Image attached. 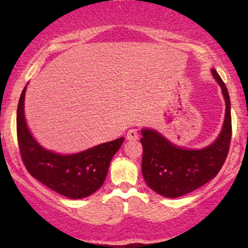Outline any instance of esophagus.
<instances>
[{"mask_svg":"<svg viewBox=\"0 0 248 248\" xmlns=\"http://www.w3.org/2000/svg\"><path fill=\"white\" fill-rule=\"evenodd\" d=\"M126 139H127L128 141H135V140H138V139H139L138 131L135 130V128H132V130H130V131L127 132Z\"/></svg>","mask_w":248,"mask_h":248,"instance_id":"obj_1","label":"esophagus"}]
</instances>
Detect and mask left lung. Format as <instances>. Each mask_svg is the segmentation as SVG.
Returning a JSON list of instances; mask_svg holds the SVG:
<instances>
[{"instance_id": "1", "label": "left lung", "mask_w": 248, "mask_h": 248, "mask_svg": "<svg viewBox=\"0 0 248 248\" xmlns=\"http://www.w3.org/2000/svg\"><path fill=\"white\" fill-rule=\"evenodd\" d=\"M211 73L221 88L226 104L221 131L211 144L201 149L178 147L158 131L142 128V175L152 191L165 198L188 194L215 178L221 169L232 140L230 98L226 84L215 69Z\"/></svg>"}]
</instances>
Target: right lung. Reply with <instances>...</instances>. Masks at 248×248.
<instances>
[{
	"label": "right lung",
	"mask_w": 248,
	"mask_h": 248,
	"mask_svg": "<svg viewBox=\"0 0 248 248\" xmlns=\"http://www.w3.org/2000/svg\"><path fill=\"white\" fill-rule=\"evenodd\" d=\"M26 89L20 96L16 110V134L27 170L32 177L69 199L87 198L98 191L106 179L110 160L123 144L124 138L94 145L71 155L44 148L27 125L25 117Z\"/></svg>",
	"instance_id": "obj_1"
}]
</instances>
